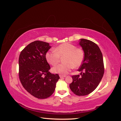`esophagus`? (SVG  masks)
<instances>
[{
    "label": "esophagus",
    "mask_w": 121,
    "mask_h": 121,
    "mask_svg": "<svg viewBox=\"0 0 121 121\" xmlns=\"http://www.w3.org/2000/svg\"><path fill=\"white\" fill-rule=\"evenodd\" d=\"M60 78H65V75H60Z\"/></svg>",
    "instance_id": "obj_1"
}]
</instances>
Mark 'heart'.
Returning a JSON list of instances; mask_svg holds the SVG:
<instances>
[{"label":"heart","mask_w":121,"mask_h":121,"mask_svg":"<svg viewBox=\"0 0 121 121\" xmlns=\"http://www.w3.org/2000/svg\"><path fill=\"white\" fill-rule=\"evenodd\" d=\"M84 52L82 49L76 48L74 44L64 43L58 46L54 51L46 52L45 57L47 62L54 65L59 63L60 58L63 57L64 63L57 65L52 68L55 73L67 74L74 67L77 68L82 64L84 58Z\"/></svg>","instance_id":"1"}]
</instances>
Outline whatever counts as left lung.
I'll return each instance as SVG.
<instances>
[{
	"mask_svg": "<svg viewBox=\"0 0 121 121\" xmlns=\"http://www.w3.org/2000/svg\"><path fill=\"white\" fill-rule=\"evenodd\" d=\"M79 44L85 54L78 69L81 76H72L69 88L77 95L84 96L92 92L99 84L104 74V65L102 54L96 44L85 39H80Z\"/></svg>",
	"mask_w": 121,
	"mask_h": 121,
	"instance_id": "1",
	"label": "left lung"
}]
</instances>
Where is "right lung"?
<instances>
[{
    "label": "right lung",
    "mask_w": 121,
    "mask_h": 121,
    "mask_svg": "<svg viewBox=\"0 0 121 121\" xmlns=\"http://www.w3.org/2000/svg\"><path fill=\"white\" fill-rule=\"evenodd\" d=\"M51 47L48 43L35 41L28 44L20 54V81L29 93L39 99L52 95L60 78L58 74L49 72L50 67L45 55Z\"/></svg>",
    "instance_id": "obj_1"
}]
</instances>
